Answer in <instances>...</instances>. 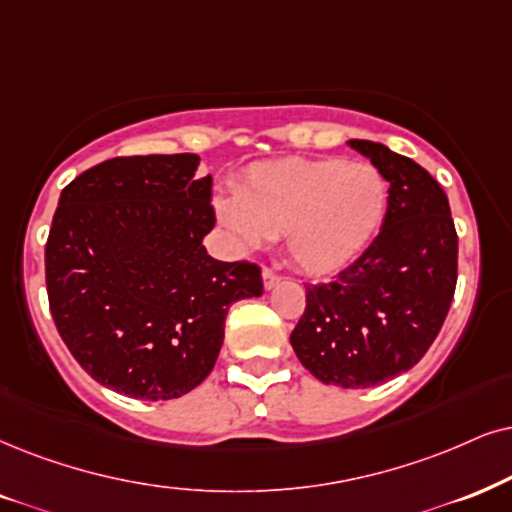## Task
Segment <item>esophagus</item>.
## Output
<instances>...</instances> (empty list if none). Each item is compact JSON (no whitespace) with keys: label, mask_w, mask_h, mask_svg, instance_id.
<instances>
[{"label":"esophagus","mask_w":512,"mask_h":512,"mask_svg":"<svg viewBox=\"0 0 512 512\" xmlns=\"http://www.w3.org/2000/svg\"><path fill=\"white\" fill-rule=\"evenodd\" d=\"M262 281H264V290H271V288H276L278 283H281V278H278L271 269H264L262 271Z\"/></svg>","instance_id":"esophagus-1"}]
</instances>
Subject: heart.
Segmentation results:
<instances>
[{
  "label": "heart",
  "mask_w": 512,
  "mask_h": 512,
  "mask_svg": "<svg viewBox=\"0 0 512 512\" xmlns=\"http://www.w3.org/2000/svg\"><path fill=\"white\" fill-rule=\"evenodd\" d=\"M387 181L368 163L286 158L252 165L217 200L219 224L245 250L283 234L290 262L309 276H331L364 255L387 212Z\"/></svg>",
  "instance_id": "obj_1"
}]
</instances>
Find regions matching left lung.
Returning a JSON list of instances; mask_svg holds the SVG:
<instances>
[{
  "label": "left lung",
  "mask_w": 512,
  "mask_h": 512,
  "mask_svg": "<svg viewBox=\"0 0 512 512\" xmlns=\"http://www.w3.org/2000/svg\"><path fill=\"white\" fill-rule=\"evenodd\" d=\"M347 144L390 184L383 229L333 283L307 286L290 345L321 383L364 390L409 371L435 342L454 300L458 236L428 170L385 144Z\"/></svg>",
  "instance_id": "1"
}]
</instances>
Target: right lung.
<instances>
[{
	"label": "right lung",
	"mask_w": 512,
	"mask_h": 512,
	"mask_svg": "<svg viewBox=\"0 0 512 512\" xmlns=\"http://www.w3.org/2000/svg\"><path fill=\"white\" fill-rule=\"evenodd\" d=\"M196 153L113 158L58 198L44 267L54 323L96 383L177 399L208 378L229 307L262 295L260 267L219 262L212 177Z\"/></svg>",
	"instance_id": "1"
}]
</instances>
